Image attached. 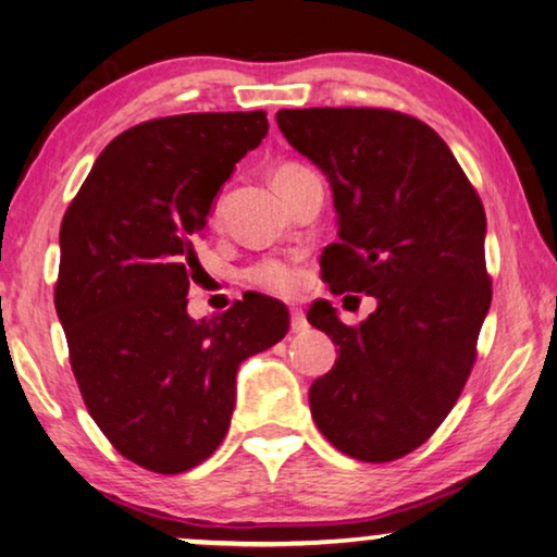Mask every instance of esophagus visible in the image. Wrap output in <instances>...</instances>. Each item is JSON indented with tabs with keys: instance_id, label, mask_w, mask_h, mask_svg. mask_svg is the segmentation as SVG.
Listing matches in <instances>:
<instances>
[{
	"instance_id": "esophagus-1",
	"label": "esophagus",
	"mask_w": 557,
	"mask_h": 557,
	"mask_svg": "<svg viewBox=\"0 0 557 557\" xmlns=\"http://www.w3.org/2000/svg\"><path fill=\"white\" fill-rule=\"evenodd\" d=\"M289 330H293V332H305L307 330V318H305L302 310L289 312Z\"/></svg>"
}]
</instances>
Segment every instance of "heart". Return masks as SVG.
<instances>
[{
  "label": "heart",
  "mask_w": 557,
  "mask_h": 557,
  "mask_svg": "<svg viewBox=\"0 0 557 557\" xmlns=\"http://www.w3.org/2000/svg\"><path fill=\"white\" fill-rule=\"evenodd\" d=\"M302 172H305V168H300V164H295V162L277 164L275 172H272V182H275V187H280V185H285L287 180H293ZM220 205H222V199H218L212 214H220ZM247 280H250L257 287L268 289V293H272V295H293L297 285H300V272H297V268H293L289 262L262 260V262H257L255 268L247 270Z\"/></svg>",
  "instance_id": "b5f03b06"
}]
</instances>
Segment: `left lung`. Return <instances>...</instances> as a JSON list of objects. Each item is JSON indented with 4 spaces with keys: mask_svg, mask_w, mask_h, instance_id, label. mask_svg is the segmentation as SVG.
<instances>
[{
    "mask_svg": "<svg viewBox=\"0 0 557 557\" xmlns=\"http://www.w3.org/2000/svg\"><path fill=\"white\" fill-rule=\"evenodd\" d=\"M282 135L327 174L337 243L320 257L330 293H364L358 327L330 302L307 320L339 358L310 410L339 453L389 462L435 433L458 403L491 310L485 210L433 127L380 107L280 110Z\"/></svg>",
    "mask_w": 557,
    "mask_h": 557,
    "instance_id": "obj_1",
    "label": "left lung"
}]
</instances>
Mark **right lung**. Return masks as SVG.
Returning a JSON list of instances; mask_svg holds the SVG:
<instances>
[{
  "mask_svg": "<svg viewBox=\"0 0 557 557\" xmlns=\"http://www.w3.org/2000/svg\"><path fill=\"white\" fill-rule=\"evenodd\" d=\"M264 135L262 110L135 124L64 212L54 307L72 372L104 437L145 470L177 475L210 458L239 362L287 335V307L264 295L210 322L187 314L212 199Z\"/></svg>",
  "mask_w": 557,
  "mask_h": 557,
  "instance_id": "1",
  "label": "right lung"
}]
</instances>
